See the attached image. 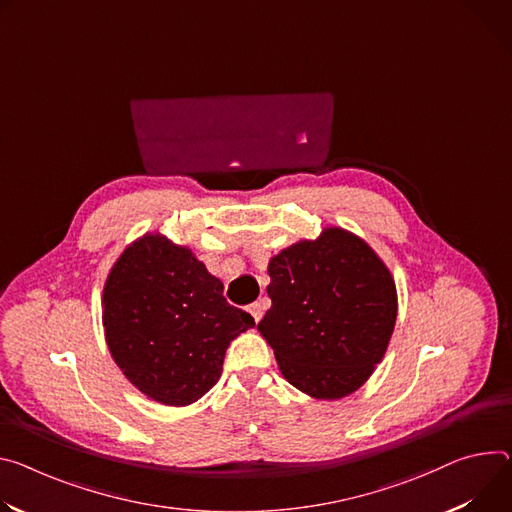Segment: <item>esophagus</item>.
I'll return each mask as SVG.
<instances>
[{
  "label": "esophagus",
  "instance_id": "34e87169",
  "mask_svg": "<svg viewBox=\"0 0 512 512\" xmlns=\"http://www.w3.org/2000/svg\"><path fill=\"white\" fill-rule=\"evenodd\" d=\"M249 312H251L253 320H255V322H259V320H261V316H263V304H261V302L251 304V306H249Z\"/></svg>",
  "mask_w": 512,
  "mask_h": 512
}]
</instances>
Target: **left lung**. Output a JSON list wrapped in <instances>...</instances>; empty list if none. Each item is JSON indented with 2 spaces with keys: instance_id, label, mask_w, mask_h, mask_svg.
<instances>
[{
  "instance_id": "obj_1",
  "label": "left lung",
  "mask_w": 512,
  "mask_h": 512,
  "mask_svg": "<svg viewBox=\"0 0 512 512\" xmlns=\"http://www.w3.org/2000/svg\"><path fill=\"white\" fill-rule=\"evenodd\" d=\"M271 308L257 324L284 378L318 400L359 390L394 333L390 269L363 239L331 226L269 259Z\"/></svg>"
}]
</instances>
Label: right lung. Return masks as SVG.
<instances>
[{
    "label": "right lung",
    "instance_id": "obj_1",
    "mask_svg": "<svg viewBox=\"0 0 512 512\" xmlns=\"http://www.w3.org/2000/svg\"><path fill=\"white\" fill-rule=\"evenodd\" d=\"M222 290L192 249L159 232L124 249L104 286L102 322L134 388L161 404L188 406L218 382L230 341L255 327Z\"/></svg>",
    "mask_w": 512,
    "mask_h": 512
}]
</instances>
